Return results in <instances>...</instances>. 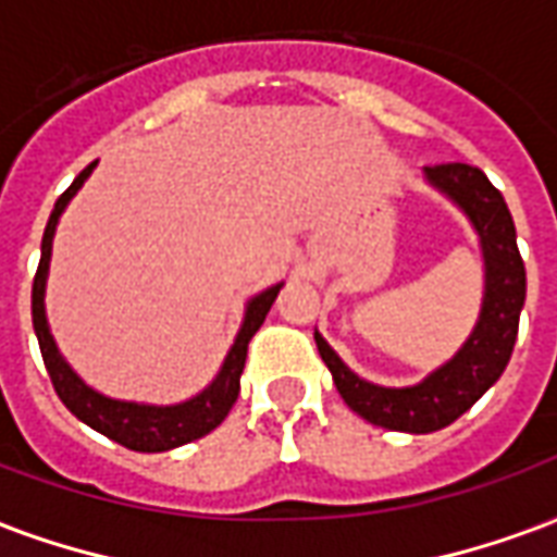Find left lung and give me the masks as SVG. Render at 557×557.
<instances>
[{
    "instance_id": "left-lung-1",
    "label": "left lung",
    "mask_w": 557,
    "mask_h": 557,
    "mask_svg": "<svg viewBox=\"0 0 557 557\" xmlns=\"http://www.w3.org/2000/svg\"><path fill=\"white\" fill-rule=\"evenodd\" d=\"M423 182L450 199L478 235L483 256V301L466 343L450 361L420 379L418 385L385 387L361 379L315 331L319 355L334 375L346 406L373 426L411 435L450 426L502 379L513 355L519 313L525 304V265L516 247L513 218L490 178L468 163H442L426 166Z\"/></svg>"
}]
</instances>
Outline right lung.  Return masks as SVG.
Instances as JSON below:
<instances>
[{
	"label": "right lung",
	"instance_id": "right-lung-1",
	"mask_svg": "<svg viewBox=\"0 0 557 557\" xmlns=\"http://www.w3.org/2000/svg\"><path fill=\"white\" fill-rule=\"evenodd\" d=\"M98 166V160L89 163L86 170L79 172L74 184L67 187L65 194L55 199L53 214L47 220L41 242V262H38V274L32 283V325H35V337L41 346L44 363L47 373L53 379V387L59 399L65 403L67 411L79 418L86 426L95 432H101L107 438H113L127 450H139V454H163L172 447H182L187 442H196L208 432L223 423V418L230 414V409L238 399L242 391V373L244 361H247V343L253 339V334L265 322L271 304L277 298V292L283 289V283L268 286L259 295H253L250 301L244 304V319L238 334L232 339L226 358L220 363L218 375L208 382L196 397L182 399V403H170V406H154V403H134V399H115L107 397L101 391L83 379V375L65 361V355L55 346L53 331L47 322V274H50V259H53V238L59 218L65 214L67 202L77 196L83 184L89 182L91 170Z\"/></svg>",
	"mask_w": 557,
	"mask_h": 557
}]
</instances>
